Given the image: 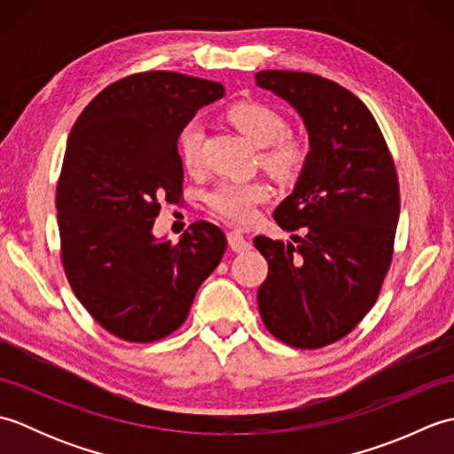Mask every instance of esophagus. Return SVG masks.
<instances>
[{
	"label": "esophagus",
	"instance_id": "1",
	"mask_svg": "<svg viewBox=\"0 0 454 454\" xmlns=\"http://www.w3.org/2000/svg\"><path fill=\"white\" fill-rule=\"evenodd\" d=\"M228 246L234 249V252H247L252 244H249V239L239 232V230H232V232H228Z\"/></svg>",
	"mask_w": 454,
	"mask_h": 454
}]
</instances>
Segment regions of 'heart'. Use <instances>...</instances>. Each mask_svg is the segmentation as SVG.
Wrapping results in <instances>:
<instances>
[{"instance_id":"obj_1","label":"heart","mask_w":454,"mask_h":454,"mask_svg":"<svg viewBox=\"0 0 454 454\" xmlns=\"http://www.w3.org/2000/svg\"><path fill=\"white\" fill-rule=\"evenodd\" d=\"M228 121L255 144L262 166L283 181L296 179L310 160V140L302 134L286 132L288 122L277 107L263 101H239L226 113ZM200 122L191 121L181 129L177 150L181 163L189 171L200 166L202 148ZM271 197V185L265 181H222L208 195V207L216 216L234 224H247L257 216V207Z\"/></svg>"}]
</instances>
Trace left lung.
<instances>
[{
    "label": "left lung",
    "mask_w": 454,
    "mask_h": 454,
    "mask_svg": "<svg viewBox=\"0 0 454 454\" xmlns=\"http://www.w3.org/2000/svg\"><path fill=\"white\" fill-rule=\"evenodd\" d=\"M257 85L301 113L310 160L273 212L294 244L257 236L269 273L257 291L271 335L320 349L351 333L380 294L392 263L400 185L388 144L366 105L322 75L255 74Z\"/></svg>",
    "instance_id": "obj_1"
}]
</instances>
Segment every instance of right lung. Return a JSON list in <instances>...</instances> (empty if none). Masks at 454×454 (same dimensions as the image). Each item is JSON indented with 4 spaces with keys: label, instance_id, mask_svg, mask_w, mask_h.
<instances>
[{
    "label": "right lung",
    "instance_id": "right-lung-1",
    "mask_svg": "<svg viewBox=\"0 0 454 454\" xmlns=\"http://www.w3.org/2000/svg\"><path fill=\"white\" fill-rule=\"evenodd\" d=\"M222 95L216 82L140 72L95 95L72 127L56 185L60 257L74 294L119 340L176 332L226 252L207 220L177 244L152 234L161 202L183 199L181 129Z\"/></svg>",
    "mask_w": 454,
    "mask_h": 454
}]
</instances>
